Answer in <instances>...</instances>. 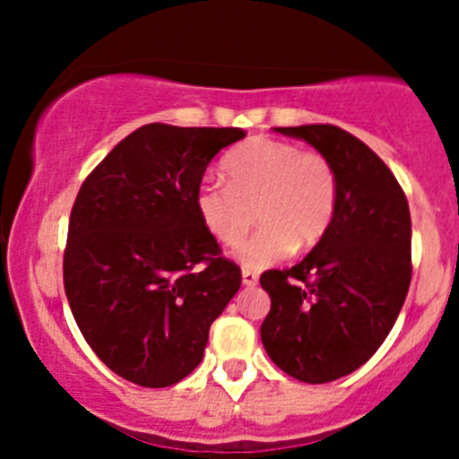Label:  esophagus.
Segmentation results:
<instances>
[{
  "mask_svg": "<svg viewBox=\"0 0 459 459\" xmlns=\"http://www.w3.org/2000/svg\"><path fill=\"white\" fill-rule=\"evenodd\" d=\"M241 280H243V285H246V287H255V285H257L259 275L255 273V271H250V269H243L241 271Z\"/></svg>",
  "mask_w": 459,
  "mask_h": 459,
  "instance_id": "34e87169",
  "label": "esophagus"
}]
</instances>
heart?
Masks as SVG:
<instances>
[{
	"label": "heart",
	"instance_id": "heart-1",
	"mask_svg": "<svg viewBox=\"0 0 459 459\" xmlns=\"http://www.w3.org/2000/svg\"><path fill=\"white\" fill-rule=\"evenodd\" d=\"M225 181H202L195 209L202 225L222 246H237L253 225L259 232L234 257L246 269H266L299 248L322 241L338 206V174L328 158L291 142L253 137L222 160Z\"/></svg>",
	"mask_w": 459,
	"mask_h": 459
}]
</instances>
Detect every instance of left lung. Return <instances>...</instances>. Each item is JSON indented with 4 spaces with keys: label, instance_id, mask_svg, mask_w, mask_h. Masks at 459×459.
<instances>
[{
    "label": "left lung",
    "instance_id": "left-lung-1",
    "mask_svg": "<svg viewBox=\"0 0 459 459\" xmlns=\"http://www.w3.org/2000/svg\"><path fill=\"white\" fill-rule=\"evenodd\" d=\"M275 131L328 158L338 206L299 264L259 278L271 296L262 342L282 372L326 384L359 370L391 333L411 282V216L391 169L359 137L331 124Z\"/></svg>",
    "mask_w": 459,
    "mask_h": 459
}]
</instances>
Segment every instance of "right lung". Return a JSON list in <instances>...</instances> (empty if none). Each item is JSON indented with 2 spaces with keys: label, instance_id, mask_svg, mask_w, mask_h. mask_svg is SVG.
<instances>
[{
  "label": "right lung",
  "instance_id": "right-lung-1",
  "mask_svg": "<svg viewBox=\"0 0 459 459\" xmlns=\"http://www.w3.org/2000/svg\"><path fill=\"white\" fill-rule=\"evenodd\" d=\"M241 128L147 124L84 179L68 222L64 287L84 340L137 386L200 366L211 324L241 287L202 225L195 190Z\"/></svg>",
  "mask_w": 459,
  "mask_h": 459
}]
</instances>
